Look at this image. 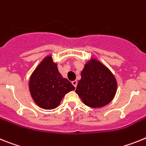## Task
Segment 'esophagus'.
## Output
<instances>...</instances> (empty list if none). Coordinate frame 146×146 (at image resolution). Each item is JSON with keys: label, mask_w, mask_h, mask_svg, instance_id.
<instances>
[{"label": "esophagus", "mask_w": 146, "mask_h": 146, "mask_svg": "<svg viewBox=\"0 0 146 146\" xmlns=\"http://www.w3.org/2000/svg\"><path fill=\"white\" fill-rule=\"evenodd\" d=\"M72 84H73V85L75 87H77V84H78V82H77L76 80L73 81V82H72Z\"/></svg>", "instance_id": "1"}]
</instances>
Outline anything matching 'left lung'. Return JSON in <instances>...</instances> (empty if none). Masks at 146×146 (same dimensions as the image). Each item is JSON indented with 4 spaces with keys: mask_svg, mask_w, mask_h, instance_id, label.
Listing matches in <instances>:
<instances>
[{
    "mask_svg": "<svg viewBox=\"0 0 146 146\" xmlns=\"http://www.w3.org/2000/svg\"><path fill=\"white\" fill-rule=\"evenodd\" d=\"M76 92L83 103L92 108L110 104L117 91V81L108 68L96 59H90L81 73Z\"/></svg>",
    "mask_w": 146,
    "mask_h": 146,
    "instance_id": "left-lung-1",
    "label": "left lung"
}]
</instances>
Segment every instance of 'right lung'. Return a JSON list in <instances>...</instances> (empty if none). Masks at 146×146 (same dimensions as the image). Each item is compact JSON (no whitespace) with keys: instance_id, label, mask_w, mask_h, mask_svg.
<instances>
[{"instance_id":"obj_1","label":"right lung","mask_w":146,"mask_h":146,"mask_svg":"<svg viewBox=\"0 0 146 146\" xmlns=\"http://www.w3.org/2000/svg\"><path fill=\"white\" fill-rule=\"evenodd\" d=\"M29 90L36 104L45 110H54L68 92L74 90L70 82L62 76L51 56L42 59L29 80Z\"/></svg>"}]
</instances>
